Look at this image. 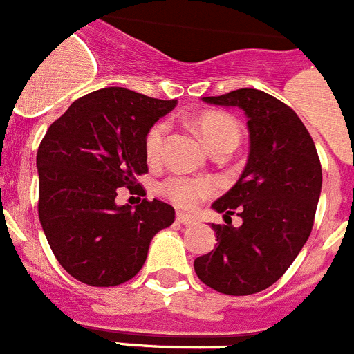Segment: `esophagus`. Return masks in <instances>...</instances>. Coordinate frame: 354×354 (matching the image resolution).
<instances>
[{
  "label": "esophagus",
  "instance_id": "esophagus-1",
  "mask_svg": "<svg viewBox=\"0 0 354 354\" xmlns=\"http://www.w3.org/2000/svg\"><path fill=\"white\" fill-rule=\"evenodd\" d=\"M176 221L180 224H183V226H190V224H194L196 219L192 217L190 214H185V212H178L176 214Z\"/></svg>",
  "mask_w": 354,
  "mask_h": 354
}]
</instances>
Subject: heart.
<instances>
[{
	"label": "heart",
	"instance_id": "b5f03b06",
	"mask_svg": "<svg viewBox=\"0 0 354 354\" xmlns=\"http://www.w3.org/2000/svg\"><path fill=\"white\" fill-rule=\"evenodd\" d=\"M198 128L205 144L210 147V151L224 149V147L235 149L239 140H241V128H239L235 119H232L226 113H203L198 119ZM165 135H167L165 122H156L151 130L147 131L146 155L151 162L158 160L162 155ZM162 192L180 207H194L199 199L214 194L215 183L210 178L171 176L164 181Z\"/></svg>",
	"mask_w": 354,
	"mask_h": 354
}]
</instances>
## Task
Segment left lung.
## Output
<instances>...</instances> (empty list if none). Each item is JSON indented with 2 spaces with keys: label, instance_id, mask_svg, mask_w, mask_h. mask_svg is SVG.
Masks as SVG:
<instances>
[{
  "label": "left lung",
  "instance_id": "8db88e82",
  "mask_svg": "<svg viewBox=\"0 0 354 354\" xmlns=\"http://www.w3.org/2000/svg\"><path fill=\"white\" fill-rule=\"evenodd\" d=\"M248 118L250 156L235 185L212 205L226 224H212L217 244L194 260L203 283L248 296L278 281L308 241L322 187L317 149L297 113L257 88L203 97ZM243 217L236 229L231 215Z\"/></svg>",
  "mask_w": 354,
  "mask_h": 354
}]
</instances>
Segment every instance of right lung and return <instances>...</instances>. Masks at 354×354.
<instances>
[{
  "label": "right lung",
  "mask_w": 354,
  "mask_h": 354,
  "mask_svg": "<svg viewBox=\"0 0 354 354\" xmlns=\"http://www.w3.org/2000/svg\"><path fill=\"white\" fill-rule=\"evenodd\" d=\"M176 103L106 87L76 100L46 131L37 151L39 219L58 263L82 283L131 279L153 236L174 223L167 203L131 208L115 196L147 173V131Z\"/></svg>",
  "instance_id": "add662e5"
}]
</instances>
